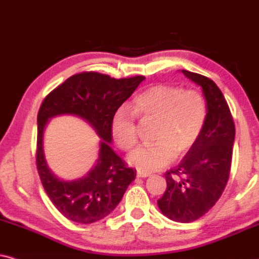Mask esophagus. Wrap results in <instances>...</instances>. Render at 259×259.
<instances>
[{
    "mask_svg": "<svg viewBox=\"0 0 259 259\" xmlns=\"http://www.w3.org/2000/svg\"><path fill=\"white\" fill-rule=\"evenodd\" d=\"M150 173L148 172H142V171H139L137 172V177H140V178H147V177H149Z\"/></svg>",
    "mask_w": 259,
    "mask_h": 259,
    "instance_id": "1",
    "label": "esophagus"
}]
</instances>
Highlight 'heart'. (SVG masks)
I'll list each match as a JSON object with an SVG mask.
<instances>
[{"label":"heart","instance_id":"obj_1","mask_svg":"<svg viewBox=\"0 0 259 259\" xmlns=\"http://www.w3.org/2000/svg\"><path fill=\"white\" fill-rule=\"evenodd\" d=\"M132 111L122 107L113 114L111 134L123 150L137 142L134 114L142 119H156L150 145H142L127 156L130 165L142 172H152L168 165L176 155L192 148L201 136L207 120V103L197 91L173 86L149 88L134 99Z\"/></svg>","mask_w":259,"mask_h":259}]
</instances>
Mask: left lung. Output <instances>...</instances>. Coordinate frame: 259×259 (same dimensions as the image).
Returning a JSON list of instances; mask_svg holds the SVG:
<instances>
[{
  "instance_id": "8db88e82",
  "label": "left lung",
  "mask_w": 259,
  "mask_h": 259,
  "mask_svg": "<svg viewBox=\"0 0 259 259\" xmlns=\"http://www.w3.org/2000/svg\"><path fill=\"white\" fill-rule=\"evenodd\" d=\"M201 86L207 103L203 132L175 168L165 173V194L158 199L160 210L173 221L188 224L214 207L230 178L235 137L234 122L224 94L207 76L182 70Z\"/></svg>"
}]
</instances>
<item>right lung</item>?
Returning a JSON list of instances; mask_svg holds the SVG:
<instances>
[{
    "label": "right lung",
    "mask_w": 259,
    "mask_h": 259,
    "mask_svg": "<svg viewBox=\"0 0 259 259\" xmlns=\"http://www.w3.org/2000/svg\"><path fill=\"white\" fill-rule=\"evenodd\" d=\"M145 76L114 78L96 71L75 74L49 93L39 109L37 168L49 198L63 217L77 224H93L106 218L118 205L136 177L110 143L111 122L119 106L135 92ZM61 114L80 116L101 137L98 159L86 176L62 181L48 168L42 137L49 120Z\"/></svg>",
    "instance_id": "obj_1"
}]
</instances>
